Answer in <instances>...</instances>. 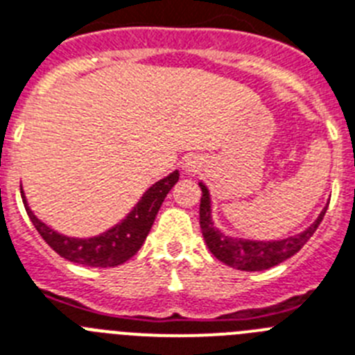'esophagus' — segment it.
<instances>
[{
	"mask_svg": "<svg viewBox=\"0 0 355 355\" xmlns=\"http://www.w3.org/2000/svg\"><path fill=\"white\" fill-rule=\"evenodd\" d=\"M200 168H202V160L198 159V157H191V159H187L186 162H184V169H186V173H195Z\"/></svg>",
	"mask_w": 355,
	"mask_h": 355,
	"instance_id": "34e87169",
	"label": "esophagus"
}]
</instances>
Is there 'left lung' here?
<instances>
[{"label": "left lung", "instance_id": "obj_1", "mask_svg": "<svg viewBox=\"0 0 355 355\" xmlns=\"http://www.w3.org/2000/svg\"><path fill=\"white\" fill-rule=\"evenodd\" d=\"M202 189L200 198V227L204 240L213 252L214 258H218L222 263L234 267L238 270H265L270 269L274 265L282 263L287 258L296 254L314 234L318 225L323 220L327 207L320 213L311 227H306L303 233L288 236L285 240H272V242H258V240H243V238H233L227 234L220 233L214 227L213 218H211V196L207 187L204 184H198Z\"/></svg>", "mask_w": 355, "mask_h": 355}]
</instances>
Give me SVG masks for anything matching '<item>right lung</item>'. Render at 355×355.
I'll use <instances>...</instances> for the list:
<instances>
[{"instance_id": "right-lung-1", "label": "right lung", "mask_w": 355, "mask_h": 355, "mask_svg": "<svg viewBox=\"0 0 355 355\" xmlns=\"http://www.w3.org/2000/svg\"><path fill=\"white\" fill-rule=\"evenodd\" d=\"M178 177H180L178 171H173L162 180L155 182L142 195L141 200L137 202L135 207L128 213L126 218L108 229L106 233L92 238H71L59 234L32 213L23 191H21V198L37 233L59 256L73 263L88 265V267H117L135 256V252L141 249L164 198L178 182Z\"/></svg>"}]
</instances>
